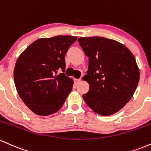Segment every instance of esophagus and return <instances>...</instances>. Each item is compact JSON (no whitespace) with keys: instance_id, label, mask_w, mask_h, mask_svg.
I'll use <instances>...</instances> for the list:
<instances>
[{"instance_id":"obj_1","label":"esophagus","mask_w":151,"mask_h":151,"mask_svg":"<svg viewBox=\"0 0 151 151\" xmlns=\"http://www.w3.org/2000/svg\"><path fill=\"white\" fill-rule=\"evenodd\" d=\"M81 78H74V83H75V84H78L79 83L81 82Z\"/></svg>"}]
</instances>
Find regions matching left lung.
Listing matches in <instances>:
<instances>
[{"label":"left lung","mask_w":151,"mask_h":151,"mask_svg":"<svg viewBox=\"0 0 151 151\" xmlns=\"http://www.w3.org/2000/svg\"><path fill=\"white\" fill-rule=\"evenodd\" d=\"M78 41L89 60L87 75L83 77L90 86L83 96L85 102L101 116L114 114L131 99L139 82L134 55L112 39L82 37Z\"/></svg>","instance_id":"left-lung-1"}]
</instances>
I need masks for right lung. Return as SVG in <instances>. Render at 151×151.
Wrapping results in <instances>:
<instances>
[{"label":"right lung","instance_id":"1","mask_svg":"<svg viewBox=\"0 0 151 151\" xmlns=\"http://www.w3.org/2000/svg\"><path fill=\"white\" fill-rule=\"evenodd\" d=\"M76 40L70 35L39 38L17 59L13 72L17 92L35 114L56 113L72 91V78L58 71L65 70V55Z\"/></svg>","mask_w":151,"mask_h":151}]
</instances>
